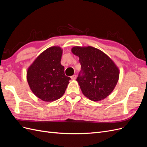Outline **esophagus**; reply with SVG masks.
<instances>
[{
  "instance_id": "esophagus-1",
  "label": "esophagus",
  "mask_w": 147,
  "mask_h": 147,
  "mask_svg": "<svg viewBox=\"0 0 147 147\" xmlns=\"http://www.w3.org/2000/svg\"><path fill=\"white\" fill-rule=\"evenodd\" d=\"M76 78H77V75H73V76L71 77V79H72V80H75Z\"/></svg>"
}]
</instances>
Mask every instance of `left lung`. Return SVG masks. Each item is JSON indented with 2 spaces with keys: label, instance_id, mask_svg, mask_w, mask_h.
I'll use <instances>...</instances> for the list:
<instances>
[{
  "label": "left lung",
  "instance_id": "obj_1",
  "mask_svg": "<svg viewBox=\"0 0 147 147\" xmlns=\"http://www.w3.org/2000/svg\"><path fill=\"white\" fill-rule=\"evenodd\" d=\"M79 57L82 73L77 81L83 95L92 101L109 96L116 86L119 77L118 66L105 53L91 46H75L71 49Z\"/></svg>",
  "mask_w": 147,
  "mask_h": 147
}]
</instances>
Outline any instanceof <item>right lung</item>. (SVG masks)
<instances>
[{
    "mask_svg": "<svg viewBox=\"0 0 147 147\" xmlns=\"http://www.w3.org/2000/svg\"><path fill=\"white\" fill-rule=\"evenodd\" d=\"M63 49L53 46L41 53L27 70V81L30 90L38 98L53 102L64 95L70 78L64 74L61 64Z\"/></svg>",
    "mask_w": 147,
    "mask_h": 147,
    "instance_id": "add662e5",
    "label": "right lung"
}]
</instances>
